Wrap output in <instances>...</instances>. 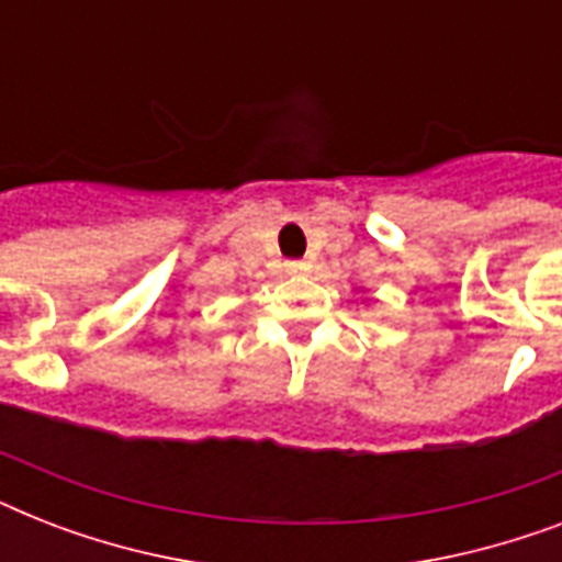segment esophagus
I'll list each match as a JSON object with an SVG mask.
<instances>
[{"instance_id":"1","label":"esophagus","mask_w":562,"mask_h":562,"mask_svg":"<svg viewBox=\"0 0 562 562\" xmlns=\"http://www.w3.org/2000/svg\"><path fill=\"white\" fill-rule=\"evenodd\" d=\"M285 271L303 273V271H308V262H306V259H291V262H285Z\"/></svg>"}]
</instances>
